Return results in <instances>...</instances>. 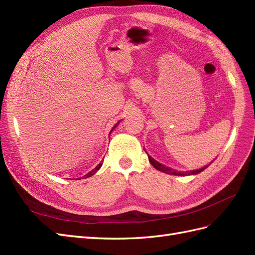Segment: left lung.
Returning a JSON list of instances; mask_svg holds the SVG:
<instances>
[{"mask_svg":"<svg viewBox=\"0 0 255 255\" xmlns=\"http://www.w3.org/2000/svg\"><path fill=\"white\" fill-rule=\"evenodd\" d=\"M148 160H149V162H151L152 164V166L154 167V168H156L157 169V170H159V171H161V172H165V173H168V174H174V175H190V174H197V173H199V172H201V171H204L205 169L209 166H206V167H204V168H200V169H198V170H192V171H186V172H178V171H174L173 169H171V168H169V167H166V166H164V165H161V164H159L158 161H156L155 159H153L151 156H148Z\"/></svg>","mask_w":255,"mask_h":255,"instance_id":"obj_1","label":"left lung"}]
</instances>
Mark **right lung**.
<instances>
[{
  "instance_id": "obj_1",
  "label": "right lung",
  "mask_w": 255,
  "mask_h": 255,
  "mask_svg": "<svg viewBox=\"0 0 255 255\" xmlns=\"http://www.w3.org/2000/svg\"><path fill=\"white\" fill-rule=\"evenodd\" d=\"M115 127V126H114ZM102 164H103V162H100V164L99 165H98L95 169H94V170H91L90 172H88L86 175H85V177H86V178H89V177H91V175H93V174H95L98 170H99V169L101 168V166H102Z\"/></svg>"
}]
</instances>
